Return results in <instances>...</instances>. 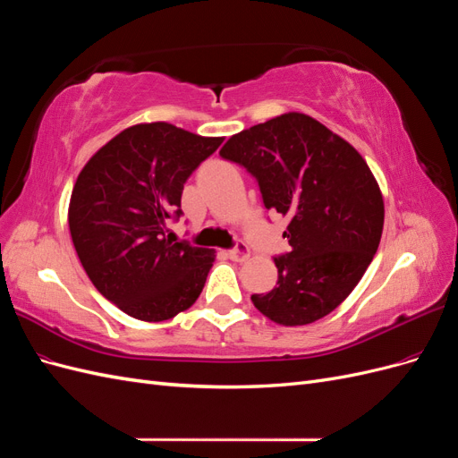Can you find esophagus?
<instances>
[{"instance_id":"obj_1","label":"esophagus","mask_w":458,"mask_h":458,"mask_svg":"<svg viewBox=\"0 0 458 458\" xmlns=\"http://www.w3.org/2000/svg\"><path fill=\"white\" fill-rule=\"evenodd\" d=\"M227 256L233 261H246L248 258H250V250H248L244 244H237V248H233V250H229Z\"/></svg>"}]
</instances>
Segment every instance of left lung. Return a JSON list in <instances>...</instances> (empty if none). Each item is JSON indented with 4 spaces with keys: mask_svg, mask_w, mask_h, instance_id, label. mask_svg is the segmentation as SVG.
I'll use <instances>...</instances> for the list:
<instances>
[{
    "mask_svg": "<svg viewBox=\"0 0 458 458\" xmlns=\"http://www.w3.org/2000/svg\"><path fill=\"white\" fill-rule=\"evenodd\" d=\"M219 155L250 172L267 210L288 217L279 281L252 303L273 323L310 325L335 311L378 250L384 199L365 158L321 122L286 113L229 137Z\"/></svg>",
    "mask_w": 458,
    "mask_h": 458,
    "instance_id": "obj_1",
    "label": "left lung"
}]
</instances>
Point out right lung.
Wrapping results in <instances>:
<instances>
[{
    "label": "right lung",
    "instance_id": "add662e5",
    "mask_svg": "<svg viewBox=\"0 0 458 458\" xmlns=\"http://www.w3.org/2000/svg\"><path fill=\"white\" fill-rule=\"evenodd\" d=\"M221 141L168 122L135 123L81 168L68 204L76 254L93 286L130 317L168 321L200 296L216 250L164 233L182 216L187 177Z\"/></svg>",
    "mask_w": 458,
    "mask_h": 458
}]
</instances>
